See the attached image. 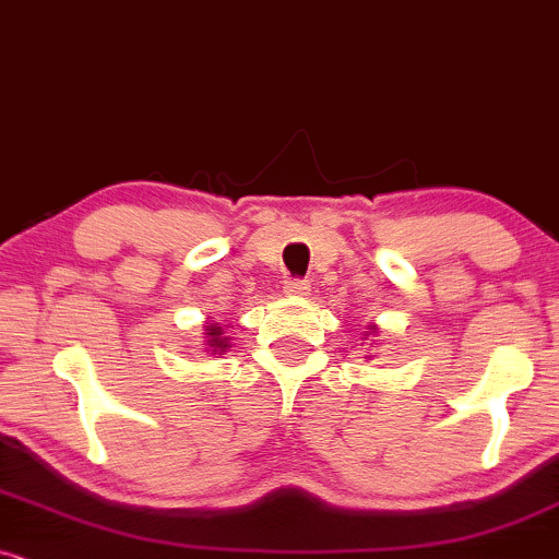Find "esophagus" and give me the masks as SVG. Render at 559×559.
Returning <instances> with one entry per match:
<instances>
[{
    "instance_id": "esophagus-1",
    "label": "esophagus",
    "mask_w": 559,
    "mask_h": 559,
    "mask_svg": "<svg viewBox=\"0 0 559 559\" xmlns=\"http://www.w3.org/2000/svg\"><path fill=\"white\" fill-rule=\"evenodd\" d=\"M308 280H300V277H290L285 280V293L287 295H308Z\"/></svg>"
}]
</instances>
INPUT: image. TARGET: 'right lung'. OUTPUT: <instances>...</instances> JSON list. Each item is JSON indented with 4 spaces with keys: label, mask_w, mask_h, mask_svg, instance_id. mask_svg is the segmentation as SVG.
<instances>
[{
    "label": "right lung",
    "mask_w": 559,
    "mask_h": 559,
    "mask_svg": "<svg viewBox=\"0 0 559 559\" xmlns=\"http://www.w3.org/2000/svg\"><path fill=\"white\" fill-rule=\"evenodd\" d=\"M206 334H210V347L215 349H219V353H225V347H230V344H227V336H223V329L217 326V323H212V326H206Z\"/></svg>",
    "instance_id": "right-lung-1"
}]
</instances>
